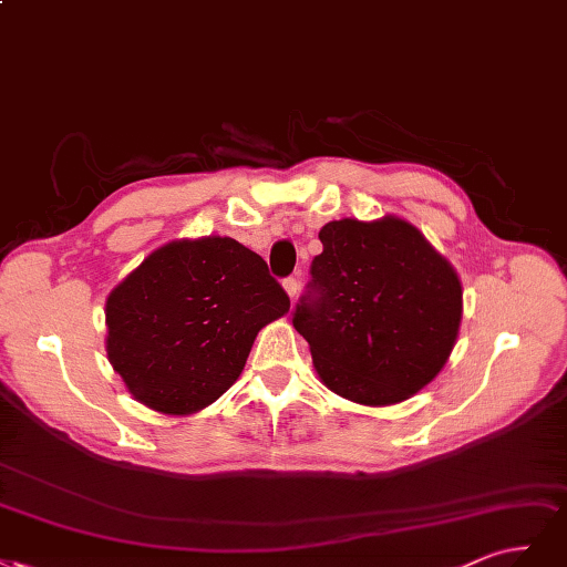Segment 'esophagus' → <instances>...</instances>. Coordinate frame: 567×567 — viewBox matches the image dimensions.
Segmentation results:
<instances>
[{
	"label": "esophagus",
	"instance_id": "1",
	"mask_svg": "<svg viewBox=\"0 0 567 567\" xmlns=\"http://www.w3.org/2000/svg\"><path fill=\"white\" fill-rule=\"evenodd\" d=\"M282 287H285V291L289 295V299L295 301L297 295H299V280H297V278H285V280H282Z\"/></svg>",
	"mask_w": 567,
	"mask_h": 567
}]
</instances>
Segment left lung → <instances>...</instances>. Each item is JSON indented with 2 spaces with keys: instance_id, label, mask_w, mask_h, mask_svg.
I'll return each instance as SVG.
<instances>
[{
  "instance_id": "obj_1",
  "label": "left lung",
  "mask_w": 567,
  "mask_h": 567,
  "mask_svg": "<svg viewBox=\"0 0 567 567\" xmlns=\"http://www.w3.org/2000/svg\"><path fill=\"white\" fill-rule=\"evenodd\" d=\"M306 295L291 313L316 372L360 405H393L445 368L462 322V282L398 216L320 230Z\"/></svg>"
}]
</instances>
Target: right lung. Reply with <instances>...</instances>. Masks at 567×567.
<instances>
[{
  "instance_id": "right-lung-1",
  "label": "right lung",
  "mask_w": 567,
  "mask_h": 567,
  "mask_svg": "<svg viewBox=\"0 0 567 567\" xmlns=\"http://www.w3.org/2000/svg\"><path fill=\"white\" fill-rule=\"evenodd\" d=\"M287 310L259 254L233 237L176 240L107 297V360L138 403L190 414L233 386L261 327Z\"/></svg>"
}]
</instances>
